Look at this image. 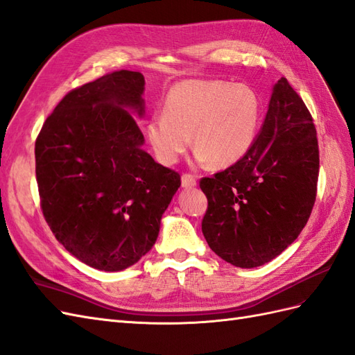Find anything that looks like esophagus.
I'll return each mask as SVG.
<instances>
[{"mask_svg":"<svg viewBox=\"0 0 355 355\" xmlns=\"http://www.w3.org/2000/svg\"><path fill=\"white\" fill-rule=\"evenodd\" d=\"M181 186L184 189H193L196 186V178L190 174H184L181 177Z\"/></svg>","mask_w":355,"mask_h":355,"instance_id":"1","label":"esophagus"}]
</instances>
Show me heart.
<instances>
[{"mask_svg": "<svg viewBox=\"0 0 355 355\" xmlns=\"http://www.w3.org/2000/svg\"><path fill=\"white\" fill-rule=\"evenodd\" d=\"M259 120L261 100L248 85L192 79L171 88L165 114L150 118L147 136L163 165L177 163L192 142L199 162L225 168L249 151Z\"/></svg>", "mask_w": 355, "mask_h": 355, "instance_id": "b5f03b06", "label": "heart"}]
</instances>
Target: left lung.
I'll use <instances>...</instances> for the list:
<instances>
[{"mask_svg": "<svg viewBox=\"0 0 355 355\" xmlns=\"http://www.w3.org/2000/svg\"><path fill=\"white\" fill-rule=\"evenodd\" d=\"M320 150L311 112L286 78L272 87L266 120L232 166L202 178V234L223 261L264 266L303 231L316 198Z\"/></svg>", "mask_w": 355, "mask_h": 355, "instance_id": "obj_1", "label": "left lung"}]
</instances>
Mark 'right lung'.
I'll use <instances>...</instances> for the list:
<instances>
[{
  "label": "right lung",
  "mask_w": 355,
  "mask_h": 355,
  "mask_svg": "<svg viewBox=\"0 0 355 355\" xmlns=\"http://www.w3.org/2000/svg\"><path fill=\"white\" fill-rule=\"evenodd\" d=\"M145 79L116 70L71 89L35 141L40 205L55 239L84 264L121 271L157 240L180 174L142 150L135 115Z\"/></svg>",
  "instance_id": "right-lung-1"
}]
</instances>
